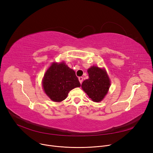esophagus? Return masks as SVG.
Returning a JSON list of instances; mask_svg holds the SVG:
<instances>
[{"label": "esophagus", "instance_id": "34e87169", "mask_svg": "<svg viewBox=\"0 0 153 153\" xmlns=\"http://www.w3.org/2000/svg\"><path fill=\"white\" fill-rule=\"evenodd\" d=\"M79 81L80 83L82 84V81H83V77H79Z\"/></svg>", "mask_w": 153, "mask_h": 153}]
</instances>
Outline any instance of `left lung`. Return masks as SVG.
I'll list each match as a JSON object with an SVG mask.
<instances>
[{
    "label": "left lung",
    "mask_w": 153,
    "mask_h": 153,
    "mask_svg": "<svg viewBox=\"0 0 153 153\" xmlns=\"http://www.w3.org/2000/svg\"><path fill=\"white\" fill-rule=\"evenodd\" d=\"M87 71L89 78L82 82V89L94 102H100L108 91L109 78L105 70L97 66H92Z\"/></svg>",
    "instance_id": "left-lung-1"
}]
</instances>
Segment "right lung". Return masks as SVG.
<instances>
[{
    "label": "right lung",
    "mask_w": 153,
    "mask_h": 153,
    "mask_svg": "<svg viewBox=\"0 0 153 153\" xmlns=\"http://www.w3.org/2000/svg\"><path fill=\"white\" fill-rule=\"evenodd\" d=\"M46 95L54 102L65 99L69 92L81 86L74 71L64 63H53L47 70L43 80Z\"/></svg>",
    "instance_id": "right-lung-1"
}]
</instances>
